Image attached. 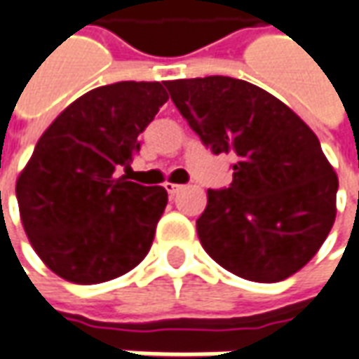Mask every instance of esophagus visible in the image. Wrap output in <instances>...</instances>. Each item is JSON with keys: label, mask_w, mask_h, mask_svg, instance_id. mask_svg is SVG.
Masks as SVG:
<instances>
[{"label": "esophagus", "mask_w": 359, "mask_h": 359, "mask_svg": "<svg viewBox=\"0 0 359 359\" xmlns=\"http://www.w3.org/2000/svg\"><path fill=\"white\" fill-rule=\"evenodd\" d=\"M165 190H167L170 196H172V194H177V192H180V190H182V184H175V182H165Z\"/></svg>", "instance_id": "obj_1"}]
</instances>
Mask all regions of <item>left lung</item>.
Here are the masks:
<instances>
[{"mask_svg": "<svg viewBox=\"0 0 359 359\" xmlns=\"http://www.w3.org/2000/svg\"><path fill=\"white\" fill-rule=\"evenodd\" d=\"M216 155L236 157L230 189L208 190L200 243L241 279L277 283L316 255L336 220L338 177L318 137L287 104L230 76L165 82Z\"/></svg>", "mask_w": 359, "mask_h": 359, "instance_id": "left-lung-1", "label": "left lung"}]
</instances>
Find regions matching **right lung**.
Listing matches in <instances>:
<instances>
[{
    "label": "right lung",
    "instance_id": "add662e5",
    "mask_svg": "<svg viewBox=\"0 0 359 359\" xmlns=\"http://www.w3.org/2000/svg\"><path fill=\"white\" fill-rule=\"evenodd\" d=\"M169 100L165 82L94 88L62 109L17 179L19 216L41 262L78 285L111 281L151 250L167 206L163 187L116 177L139 133Z\"/></svg>",
    "mask_w": 359,
    "mask_h": 359
}]
</instances>
